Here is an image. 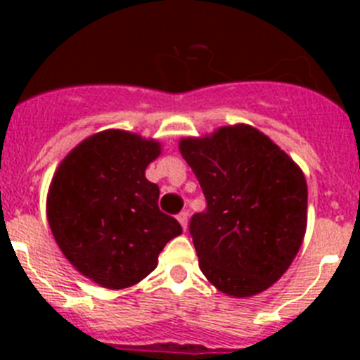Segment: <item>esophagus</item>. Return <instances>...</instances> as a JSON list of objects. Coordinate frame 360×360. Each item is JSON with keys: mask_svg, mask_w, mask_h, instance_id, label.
Instances as JSON below:
<instances>
[{"mask_svg": "<svg viewBox=\"0 0 360 360\" xmlns=\"http://www.w3.org/2000/svg\"><path fill=\"white\" fill-rule=\"evenodd\" d=\"M187 216H189V214H187V212H180V214L176 216L178 224L182 225V229H184V231H186V229H187Z\"/></svg>", "mask_w": 360, "mask_h": 360, "instance_id": "obj_1", "label": "esophagus"}]
</instances>
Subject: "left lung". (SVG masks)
Wrapping results in <instances>:
<instances>
[{
  "label": "left lung",
  "mask_w": 360,
  "mask_h": 360,
  "mask_svg": "<svg viewBox=\"0 0 360 360\" xmlns=\"http://www.w3.org/2000/svg\"><path fill=\"white\" fill-rule=\"evenodd\" d=\"M178 149L207 202L189 225L203 276L232 297L272 287L294 262L307 231L301 167L249 124L187 136Z\"/></svg>",
  "instance_id": "8db88e82"
}]
</instances>
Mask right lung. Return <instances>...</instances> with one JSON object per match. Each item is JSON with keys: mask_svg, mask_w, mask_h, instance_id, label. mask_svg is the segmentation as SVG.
I'll list each match as a JSON object with an SVG mask.
<instances>
[{"mask_svg": "<svg viewBox=\"0 0 360 360\" xmlns=\"http://www.w3.org/2000/svg\"><path fill=\"white\" fill-rule=\"evenodd\" d=\"M160 153L155 139L104 129L75 146L53 174L46 218L56 243L101 287L122 290L142 281L165 243L182 234L158 209V186L146 178Z\"/></svg>", "mask_w": 360, "mask_h": 360, "instance_id": "right-lung-1", "label": "right lung"}]
</instances>
